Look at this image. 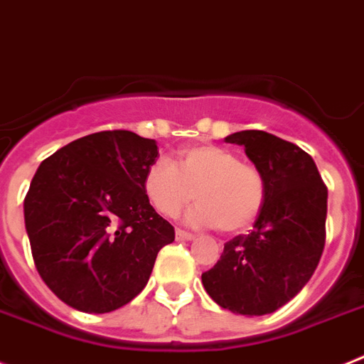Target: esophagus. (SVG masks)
I'll return each mask as SVG.
<instances>
[{"instance_id": "esophagus-1", "label": "esophagus", "mask_w": 364, "mask_h": 364, "mask_svg": "<svg viewBox=\"0 0 364 364\" xmlns=\"http://www.w3.org/2000/svg\"><path fill=\"white\" fill-rule=\"evenodd\" d=\"M176 238L178 240H181V242H188V240H194L196 236L192 235V232H186V230H183V229H176Z\"/></svg>"}]
</instances>
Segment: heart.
I'll return each instance as SVG.
<instances>
[{
  "label": "heart",
  "instance_id": "heart-1",
  "mask_svg": "<svg viewBox=\"0 0 364 364\" xmlns=\"http://www.w3.org/2000/svg\"><path fill=\"white\" fill-rule=\"evenodd\" d=\"M144 192L163 216H176L198 198L191 210L194 225L214 227L235 235L255 225L264 210L267 183L255 164L216 144H194L181 151L179 166L159 157L148 166Z\"/></svg>",
  "mask_w": 364,
  "mask_h": 364
}]
</instances>
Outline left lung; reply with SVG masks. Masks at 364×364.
I'll return each mask as SVG.
<instances>
[{"label":"left lung","instance_id":"1","mask_svg":"<svg viewBox=\"0 0 364 364\" xmlns=\"http://www.w3.org/2000/svg\"><path fill=\"white\" fill-rule=\"evenodd\" d=\"M242 144L264 173L267 198L255 229L225 243L205 291L240 315L273 314L308 284L326 243L328 188L317 164L296 144L262 129L225 137Z\"/></svg>","mask_w":364,"mask_h":364}]
</instances>
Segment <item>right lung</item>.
<instances>
[{
  "mask_svg": "<svg viewBox=\"0 0 364 364\" xmlns=\"http://www.w3.org/2000/svg\"><path fill=\"white\" fill-rule=\"evenodd\" d=\"M157 157L154 139L107 129L38 166L23 201L25 229L38 273L71 308L107 314L128 304L176 238L144 192Z\"/></svg>",
  "mask_w": 364,
  "mask_h": 364,
  "instance_id": "1",
  "label": "right lung"
}]
</instances>
